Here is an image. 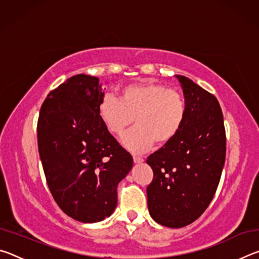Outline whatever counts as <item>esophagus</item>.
Instances as JSON below:
<instances>
[{
  "label": "esophagus",
  "instance_id": "obj_1",
  "mask_svg": "<svg viewBox=\"0 0 259 259\" xmlns=\"http://www.w3.org/2000/svg\"><path fill=\"white\" fill-rule=\"evenodd\" d=\"M134 162H135V163H143L144 159H143V157H139V156H134Z\"/></svg>",
  "mask_w": 259,
  "mask_h": 259
}]
</instances>
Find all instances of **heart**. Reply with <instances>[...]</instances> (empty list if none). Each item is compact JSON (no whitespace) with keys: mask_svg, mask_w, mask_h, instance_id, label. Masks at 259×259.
Wrapping results in <instances>:
<instances>
[{"mask_svg":"<svg viewBox=\"0 0 259 259\" xmlns=\"http://www.w3.org/2000/svg\"><path fill=\"white\" fill-rule=\"evenodd\" d=\"M186 102L176 89L153 81L124 85L116 99L105 96L98 115L114 136L123 135L134 123L137 126L123 138V145L134 153H144L171 142L186 119Z\"/></svg>","mask_w":259,"mask_h":259,"instance_id":"obj_1","label":"heart"}]
</instances>
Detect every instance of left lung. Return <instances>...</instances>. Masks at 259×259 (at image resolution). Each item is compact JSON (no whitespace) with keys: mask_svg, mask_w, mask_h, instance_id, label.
I'll return each instance as SVG.
<instances>
[{"mask_svg":"<svg viewBox=\"0 0 259 259\" xmlns=\"http://www.w3.org/2000/svg\"><path fill=\"white\" fill-rule=\"evenodd\" d=\"M186 102V119L171 142L147 157L151 217L179 229L196 221L211 202L221 181L226 135L217 98L190 78L176 75Z\"/></svg>","mask_w":259,"mask_h":259,"instance_id":"left-lung-1","label":"left lung"}]
</instances>
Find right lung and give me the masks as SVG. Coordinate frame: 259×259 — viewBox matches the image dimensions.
Segmentation results:
<instances>
[{
  "instance_id": "add662e5",
  "label": "right lung",
  "mask_w": 259,
  "mask_h": 259,
  "mask_svg": "<svg viewBox=\"0 0 259 259\" xmlns=\"http://www.w3.org/2000/svg\"><path fill=\"white\" fill-rule=\"evenodd\" d=\"M103 98L98 77L77 74L48 95L37 121L38 153L49 190L59 208L82 223L111 216L117 185L134 164L100 120Z\"/></svg>"
}]
</instances>
